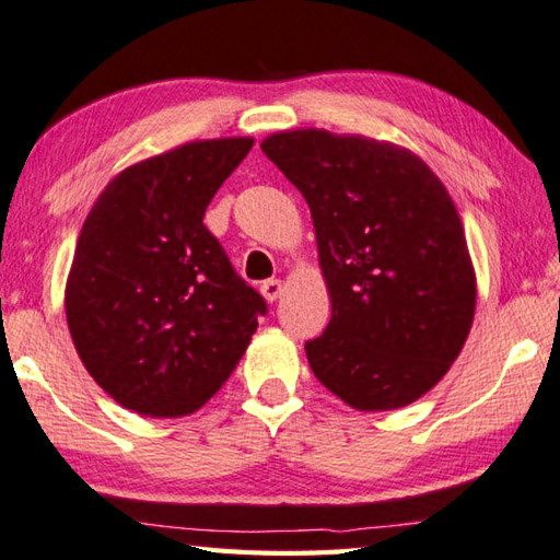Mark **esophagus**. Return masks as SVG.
Masks as SVG:
<instances>
[{"instance_id":"esophagus-1","label":"esophagus","mask_w":560,"mask_h":560,"mask_svg":"<svg viewBox=\"0 0 560 560\" xmlns=\"http://www.w3.org/2000/svg\"><path fill=\"white\" fill-rule=\"evenodd\" d=\"M259 291H261V295H265L269 303H273L283 293V283L279 279H269V281L261 283Z\"/></svg>"}]
</instances>
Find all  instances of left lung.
Wrapping results in <instances>:
<instances>
[{
  "instance_id": "obj_1",
  "label": "left lung",
  "mask_w": 560,
  "mask_h": 560,
  "mask_svg": "<svg viewBox=\"0 0 560 560\" xmlns=\"http://www.w3.org/2000/svg\"><path fill=\"white\" fill-rule=\"evenodd\" d=\"M261 152L308 201L332 317L305 342L315 378L357 410L422 398L462 354L476 271L462 218L415 152L323 128L281 130Z\"/></svg>"
}]
</instances>
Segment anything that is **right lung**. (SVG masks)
I'll return each mask as SVG.
<instances>
[{
  "mask_svg": "<svg viewBox=\"0 0 560 560\" xmlns=\"http://www.w3.org/2000/svg\"><path fill=\"white\" fill-rule=\"evenodd\" d=\"M252 145L194 140L130 164L82 225L65 287L72 342L98 386L145 418L211 400L267 313L203 225Z\"/></svg>",
  "mask_w": 560,
  "mask_h": 560,
  "instance_id": "obj_1",
  "label": "right lung"
}]
</instances>
